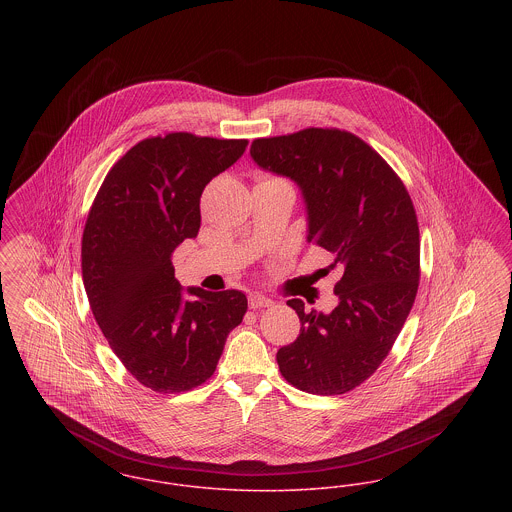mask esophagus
<instances>
[{
  "label": "esophagus",
  "mask_w": 512,
  "mask_h": 512,
  "mask_svg": "<svg viewBox=\"0 0 512 512\" xmlns=\"http://www.w3.org/2000/svg\"><path fill=\"white\" fill-rule=\"evenodd\" d=\"M273 303L268 299V297H264V295H250L248 297V307L254 308H266L272 307Z\"/></svg>",
  "instance_id": "34e87169"
}]
</instances>
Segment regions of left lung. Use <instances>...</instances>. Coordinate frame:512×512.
Here are the masks:
<instances>
[{"instance_id":"left-lung-1","label":"left lung","mask_w":512,"mask_h":512,"mask_svg":"<svg viewBox=\"0 0 512 512\" xmlns=\"http://www.w3.org/2000/svg\"><path fill=\"white\" fill-rule=\"evenodd\" d=\"M250 155L299 184L308 242L332 252L343 270L330 314L287 301L301 334L277 351L279 371L308 394H345L380 367L413 307L421 275L413 202L392 167L345 130L258 137Z\"/></svg>"}]
</instances>
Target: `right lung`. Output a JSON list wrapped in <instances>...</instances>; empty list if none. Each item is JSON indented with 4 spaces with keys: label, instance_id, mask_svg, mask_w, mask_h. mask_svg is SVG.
<instances>
[{
    "label": "right lung",
    "instance_id": "right-lung-1",
    "mask_svg": "<svg viewBox=\"0 0 512 512\" xmlns=\"http://www.w3.org/2000/svg\"><path fill=\"white\" fill-rule=\"evenodd\" d=\"M246 145L188 132L141 139L108 171L89 209L81 240L89 305L116 357L153 392L204 384L248 308L237 289L190 287L194 301H186L171 262L200 231L207 182Z\"/></svg>",
    "mask_w": 512,
    "mask_h": 512
}]
</instances>
